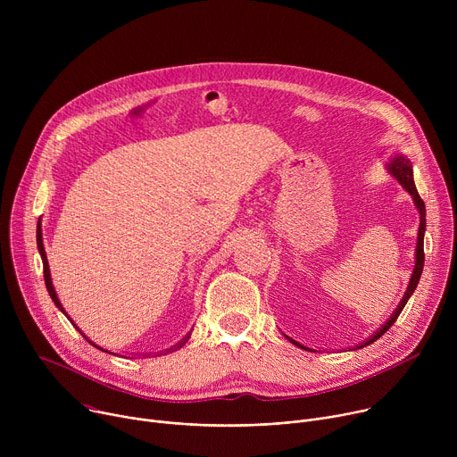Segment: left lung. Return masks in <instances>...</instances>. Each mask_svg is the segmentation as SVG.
Returning <instances> with one entry per match:
<instances>
[{
    "label": "left lung",
    "mask_w": 457,
    "mask_h": 457,
    "mask_svg": "<svg viewBox=\"0 0 457 457\" xmlns=\"http://www.w3.org/2000/svg\"><path fill=\"white\" fill-rule=\"evenodd\" d=\"M385 168H386V171H388V175L390 177H395L402 186H403V189L411 195L412 197V201H414V206H416V210H418V213H420V228H418V242H416V258H414V270H412V275H411V280H409V286H407V291H405V295H403V298L400 300V303H398V307L395 309V312L390 314V318L381 325V328L378 329V331H374L367 340H363L361 344H358V345H354V347H349V351H354V349H361V347H367V345H370V344H374L379 337H383L388 329H390V325H393L396 320H398V316H400V312L403 311V307H405V303L409 302V298L412 296V293H414V289L418 287V282H420V278H421V273H423V262H425V253H423V238H425V228H427V219H425V203L421 201V197H420V193H418V189H416V184H414V171H412V162H411V159L407 157V155H403V154H396V155H390V161L385 164ZM291 344H295L296 347H300V349H303V351H314V349H311V347H307V345H302L300 342H296V340H293L291 337H287V335H284Z\"/></svg>",
    "instance_id": "1"
}]
</instances>
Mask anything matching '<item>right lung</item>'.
<instances>
[{"label":"right lung","mask_w":457,"mask_h":457,"mask_svg":"<svg viewBox=\"0 0 457 457\" xmlns=\"http://www.w3.org/2000/svg\"><path fill=\"white\" fill-rule=\"evenodd\" d=\"M36 237H37V249H39V254H41V260H43V275H45V286H46V291H48V295H50L52 302L55 303V307H57V309H59V311H61L64 316H67V318L72 321V325H76V323H74V320H72V318L67 314V311L62 309V305H61V302H59V298H57V293H55V289H54V286H52V277H50V268H48V260H46V251H45V245H43L41 220L37 222V235H36ZM76 329H78V331H79V333H81V335L87 338V342H90L94 347H97V349H101V351H104V353H110L108 349H103V347H99L96 342H92V340H90V338H88V337H87V335H85V333H83V331L78 328V325H76ZM189 337H191V333H187V335H186V337H184V338H182V340H180L177 345H173V347H170V349L162 351L161 354H168V353H171V351H177V349H180V347H182V345H184V344L189 340ZM110 354H115V353H110ZM143 356H152V353H150V354H143ZM155 356H159V353H157Z\"/></svg>","instance_id":"add662e5"}]
</instances>
